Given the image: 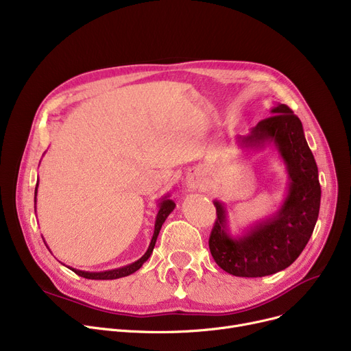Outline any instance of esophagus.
Instances as JSON below:
<instances>
[{
  "label": "esophagus",
  "mask_w": 351,
  "mask_h": 351,
  "mask_svg": "<svg viewBox=\"0 0 351 351\" xmlns=\"http://www.w3.org/2000/svg\"><path fill=\"white\" fill-rule=\"evenodd\" d=\"M198 184H199V178H198L197 174H191V176L187 177V185L190 189H195Z\"/></svg>",
  "instance_id": "34e87169"
}]
</instances>
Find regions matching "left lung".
<instances>
[{
  "label": "left lung",
  "instance_id": "left-lung-1",
  "mask_svg": "<svg viewBox=\"0 0 351 351\" xmlns=\"http://www.w3.org/2000/svg\"><path fill=\"white\" fill-rule=\"evenodd\" d=\"M274 116L261 120L237 140L243 149L274 146L283 160L289 187L280 208L254 223L241 237H232L223 202L215 199L217 219L210 235V251L217 265L234 276L262 278L291 266L311 239L320 208V182L315 157L307 146L300 119L278 103Z\"/></svg>",
  "mask_w": 351,
  "mask_h": 351
}]
</instances>
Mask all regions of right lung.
Segmentation results:
<instances>
[{"label": "right lung", "instance_id": "obj_1", "mask_svg": "<svg viewBox=\"0 0 351 351\" xmlns=\"http://www.w3.org/2000/svg\"><path fill=\"white\" fill-rule=\"evenodd\" d=\"M36 191H38V184L35 187V204H36ZM170 195L166 194L162 198H160L158 201V213H157V217H156V223H154V234H153V238H152V242L149 245V248L146 251V254H144L140 259H137L136 262L130 263V265H126L123 267H117V269H110V271H103V272H85V271H79V269H73V267L68 266L71 271H73L76 275L82 276V278H86V279H95V280H112V279H119V278H123V276H129L132 274H134L136 271H138L140 267L143 266V263L146 262L153 250H154V245H156V241H157V237H158V232L161 230V226L164 223V221L167 219V217L173 213V210L176 208V202L173 199L169 198ZM36 210V207H35ZM45 242V241H44Z\"/></svg>", "mask_w": 351, "mask_h": 351}]
</instances>
